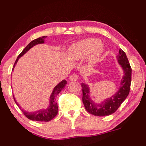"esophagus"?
Here are the masks:
<instances>
[{"mask_svg": "<svg viewBox=\"0 0 146 146\" xmlns=\"http://www.w3.org/2000/svg\"><path fill=\"white\" fill-rule=\"evenodd\" d=\"M78 79V75L76 74H72V75H70V80H72V81H74V80H76Z\"/></svg>", "mask_w": 146, "mask_h": 146, "instance_id": "34e87169", "label": "esophagus"}]
</instances>
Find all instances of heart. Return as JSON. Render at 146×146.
<instances>
[{"label":"heart","instance_id":"1","mask_svg":"<svg viewBox=\"0 0 146 146\" xmlns=\"http://www.w3.org/2000/svg\"><path fill=\"white\" fill-rule=\"evenodd\" d=\"M101 41L98 39L88 38L76 43L72 47L70 54L76 59H82L90 56V61L95 63L102 53Z\"/></svg>","mask_w":146,"mask_h":146}]
</instances>
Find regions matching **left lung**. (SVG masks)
<instances>
[{"label":"left lung","mask_w":146,"mask_h":146,"mask_svg":"<svg viewBox=\"0 0 146 146\" xmlns=\"http://www.w3.org/2000/svg\"><path fill=\"white\" fill-rule=\"evenodd\" d=\"M118 62L122 67L124 72V77L121 82L120 88L118 92L110 98L104 100L102 103L96 104L90 99L89 87L82 84L83 89V102L85 109L90 113L96 116H106L111 115L117 110L121 104L125 100L129 94L131 90L132 69L125 52L119 49L117 55Z\"/></svg>","instance_id":"1"}]
</instances>
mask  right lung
<instances>
[{
	"label": "right lung",
	"mask_w": 146,
	"mask_h": 146,
	"mask_svg": "<svg viewBox=\"0 0 146 146\" xmlns=\"http://www.w3.org/2000/svg\"><path fill=\"white\" fill-rule=\"evenodd\" d=\"M46 37V36H43L42 37H39V38L34 39L33 40L32 42H31L29 44L26 46V48L23 50L22 51V52L19 54L18 58H17L16 61H15L14 63V66H13V68H14L15 65L16 64L17 61L19 58L20 56H22L25 53H26L27 51L29 50L31 48H32L33 46H34L36 44H43L44 42V39ZM67 83V81L66 80H63L61 83H59L54 88V90H53L52 94L50 96V106L48 109H44V110H40L37 112L35 113H28V112H26V111H24L22 110V112L27 117L28 119H31V120L33 121H50L51 119H53L55 116L57 115L58 113V105L57 103H56V96H58L61 91L64 88L65 86H66ZM13 99L15 98L13 97ZM15 103L17 104V102H15ZM19 107V105H18Z\"/></svg>",
	"instance_id": "obj_1"
}]
</instances>
